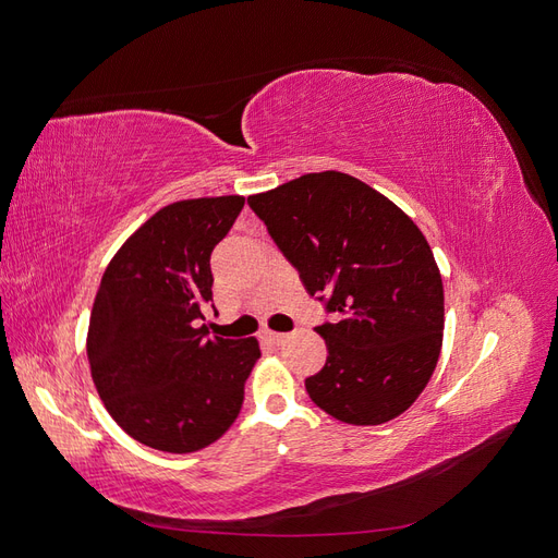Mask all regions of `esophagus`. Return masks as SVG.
Instances as JSON below:
<instances>
[{
    "instance_id": "34e87169",
    "label": "esophagus",
    "mask_w": 558,
    "mask_h": 558,
    "mask_svg": "<svg viewBox=\"0 0 558 558\" xmlns=\"http://www.w3.org/2000/svg\"><path fill=\"white\" fill-rule=\"evenodd\" d=\"M263 337H265V340H267L269 344H275V347H281L286 340H289V335H283V332H272V330H267Z\"/></svg>"
}]
</instances>
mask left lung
<instances>
[{
    "mask_svg": "<svg viewBox=\"0 0 558 558\" xmlns=\"http://www.w3.org/2000/svg\"><path fill=\"white\" fill-rule=\"evenodd\" d=\"M310 295L328 359L305 379L316 408L379 426L412 408L440 359L445 289L430 244L391 199L342 172H314L248 197Z\"/></svg>",
    "mask_w": 558,
    "mask_h": 558,
    "instance_id": "1",
    "label": "left lung"
}]
</instances>
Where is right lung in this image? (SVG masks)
<instances>
[{
    "instance_id": "right-lung-1",
    "label": "right lung",
    "mask_w": 558,
    "mask_h": 558,
    "mask_svg": "<svg viewBox=\"0 0 558 558\" xmlns=\"http://www.w3.org/2000/svg\"><path fill=\"white\" fill-rule=\"evenodd\" d=\"M242 207V195L162 207L116 251L97 289L90 375L116 424L150 449H205L242 410L258 340L197 328L211 302V251Z\"/></svg>"
}]
</instances>
